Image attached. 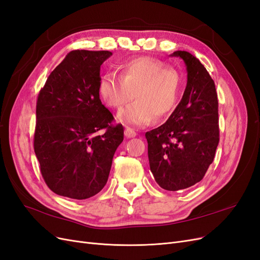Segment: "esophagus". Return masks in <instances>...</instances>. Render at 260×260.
Listing matches in <instances>:
<instances>
[{"label": "esophagus", "mask_w": 260, "mask_h": 260, "mask_svg": "<svg viewBox=\"0 0 260 260\" xmlns=\"http://www.w3.org/2000/svg\"><path fill=\"white\" fill-rule=\"evenodd\" d=\"M124 136L127 138H135L137 136V132L133 130L132 128H129L127 127L124 129Z\"/></svg>", "instance_id": "34e87169"}]
</instances>
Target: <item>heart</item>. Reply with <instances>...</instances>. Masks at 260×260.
<instances>
[{"label": "heart", "instance_id": "heart-1", "mask_svg": "<svg viewBox=\"0 0 260 260\" xmlns=\"http://www.w3.org/2000/svg\"><path fill=\"white\" fill-rule=\"evenodd\" d=\"M120 76L107 73L100 78L99 94L111 108L121 109L135 98L136 102L122 111L119 120L135 127L151 124L155 117L166 119L176 109L182 90V77L164 61L141 56L119 65Z\"/></svg>", "mask_w": 260, "mask_h": 260}]
</instances>
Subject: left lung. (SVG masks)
<instances>
[{
    "instance_id": "obj_1",
    "label": "left lung",
    "mask_w": 260,
    "mask_h": 260,
    "mask_svg": "<svg viewBox=\"0 0 260 260\" xmlns=\"http://www.w3.org/2000/svg\"><path fill=\"white\" fill-rule=\"evenodd\" d=\"M187 73L183 96L168 120L145 133L149 168L167 191L187 188L204 178L219 143L218 98L214 80L194 55L176 51Z\"/></svg>"
}]
</instances>
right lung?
<instances>
[{
    "label": "right lung",
    "mask_w": 260,
    "mask_h": 260,
    "mask_svg": "<svg viewBox=\"0 0 260 260\" xmlns=\"http://www.w3.org/2000/svg\"><path fill=\"white\" fill-rule=\"evenodd\" d=\"M112 55L69 52L39 93L35 153L46 185L57 195L85 200L98 194L123 141L122 124H112L99 94L101 65ZM102 128L105 135H95Z\"/></svg>",
    "instance_id": "add662e5"
}]
</instances>
